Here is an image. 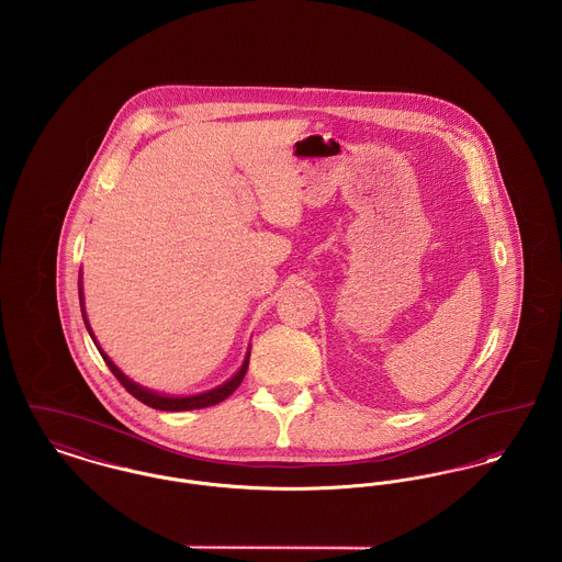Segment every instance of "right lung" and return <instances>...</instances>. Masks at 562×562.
<instances>
[{
	"instance_id": "right-lung-1",
	"label": "right lung",
	"mask_w": 562,
	"mask_h": 562,
	"mask_svg": "<svg viewBox=\"0 0 562 562\" xmlns=\"http://www.w3.org/2000/svg\"><path fill=\"white\" fill-rule=\"evenodd\" d=\"M78 293H80V307H82V282H80ZM82 318H85L87 330H89V333H91V337H93V330H91L89 323H87V314H85V310H82ZM93 341H95V337H93ZM98 350H100V355L103 357L105 364L110 367V371L114 373V378H116V380L127 389V393H130V395L135 396L137 401H142V403H144V405H148V407L164 409V412H187V409L210 407V405H216V403L225 401V398L233 395V391L241 384V380H244V375H246V369H248V361H250V352H246L244 364L239 367V371L233 375L232 380H227L225 384H221V386H216V389H212V391H207V393H201V395L193 396H166L159 395V393H153L150 389H144V386L135 384V382L130 380V378H127V375H125L116 364L110 361V357L101 350L100 346H98Z\"/></svg>"
}]
</instances>
